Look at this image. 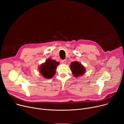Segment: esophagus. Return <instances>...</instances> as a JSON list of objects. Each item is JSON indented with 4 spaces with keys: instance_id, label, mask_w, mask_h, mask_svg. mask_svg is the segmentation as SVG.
<instances>
[{
    "instance_id": "1",
    "label": "esophagus",
    "mask_w": 124,
    "mask_h": 124,
    "mask_svg": "<svg viewBox=\"0 0 124 124\" xmlns=\"http://www.w3.org/2000/svg\"><path fill=\"white\" fill-rule=\"evenodd\" d=\"M61 62V63H62V64H66V60H65V59L62 60Z\"/></svg>"
}]
</instances>
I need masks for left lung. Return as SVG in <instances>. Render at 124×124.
Returning <instances> with one entry per match:
<instances>
[{
  "label": "left lung",
  "instance_id": "1",
  "mask_svg": "<svg viewBox=\"0 0 124 124\" xmlns=\"http://www.w3.org/2000/svg\"><path fill=\"white\" fill-rule=\"evenodd\" d=\"M70 69L72 74L76 77L85 73V69L83 65L77 61L72 62L70 65Z\"/></svg>",
  "mask_w": 124,
  "mask_h": 124
}]
</instances>
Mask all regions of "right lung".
<instances>
[{
    "label": "right lung",
    "instance_id": "1",
    "mask_svg": "<svg viewBox=\"0 0 124 124\" xmlns=\"http://www.w3.org/2000/svg\"><path fill=\"white\" fill-rule=\"evenodd\" d=\"M59 64V63L56 60L49 58L39 67V71L45 78L50 79L55 74L56 69Z\"/></svg>",
    "mask_w": 124,
    "mask_h": 124
}]
</instances>
